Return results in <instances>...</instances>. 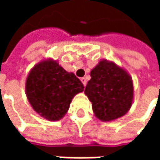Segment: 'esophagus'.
<instances>
[{"mask_svg": "<svg viewBox=\"0 0 160 160\" xmlns=\"http://www.w3.org/2000/svg\"><path fill=\"white\" fill-rule=\"evenodd\" d=\"M80 80H81V82H82V84H83L84 87H86L87 86V80H86V78H81L80 79Z\"/></svg>", "mask_w": 160, "mask_h": 160, "instance_id": "esophagus-1", "label": "esophagus"}]
</instances>
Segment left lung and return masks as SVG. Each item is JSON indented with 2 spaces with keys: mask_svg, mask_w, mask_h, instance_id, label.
<instances>
[{
  "mask_svg": "<svg viewBox=\"0 0 160 160\" xmlns=\"http://www.w3.org/2000/svg\"><path fill=\"white\" fill-rule=\"evenodd\" d=\"M90 75L85 94L92 103L94 116L102 122H112L127 114L134 100V83L126 69L103 59Z\"/></svg>",
  "mask_w": 160,
  "mask_h": 160,
  "instance_id": "left-lung-1",
  "label": "left lung"
}]
</instances>
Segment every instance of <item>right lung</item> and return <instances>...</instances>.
Listing matches in <instances>:
<instances>
[{
  "mask_svg": "<svg viewBox=\"0 0 160 160\" xmlns=\"http://www.w3.org/2000/svg\"><path fill=\"white\" fill-rule=\"evenodd\" d=\"M25 89L33 110L46 120L56 122L66 115L72 99L83 92L84 87L57 60L45 58L30 70Z\"/></svg>",
  "mask_w": 160,
  "mask_h": 160,
  "instance_id": "add662e5",
  "label": "right lung"
}]
</instances>
